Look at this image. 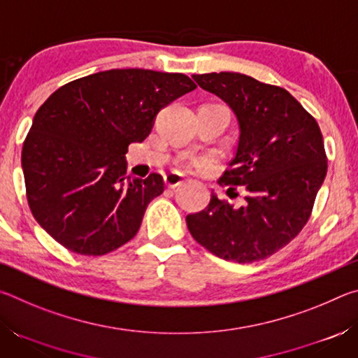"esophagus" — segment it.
Returning <instances> with one entry per match:
<instances>
[{"mask_svg":"<svg viewBox=\"0 0 358 358\" xmlns=\"http://www.w3.org/2000/svg\"><path fill=\"white\" fill-rule=\"evenodd\" d=\"M164 183H166L167 187L173 189V187H177V186L185 183V177H183V175L177 173V172H171V173L164 175Z\"/></svg>","mask_w":358,"mask_h":358,"instance_id":"1","label":"esophagus"}]
</instances>
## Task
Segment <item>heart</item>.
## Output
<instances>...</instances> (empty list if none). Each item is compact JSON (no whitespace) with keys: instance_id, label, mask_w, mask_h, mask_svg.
<instances>
[{"instance_id":"b5f03b06","label":"heart","mask_w":358,"mask_h":358,"mask_svg":"<svg viewBox=\"0 0 358 358\" xmlns=\"http://www.w3.org/2000/svg\"><path fill=\"white\" fill-rule=\"evenodd\" d=\"M181 167H183L185 171H196L197 162L194 159H183L181 161Z\"/></svg>"}]
</instances>
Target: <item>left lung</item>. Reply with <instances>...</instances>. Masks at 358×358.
<instances>
[{
	"instance_id": "1",
	"label": "left lung",
	"mask_w": 358,
	"mask_h": 358,
	"mask_svg": "<svg viewBox=\"0 0 358 358\" xmlns=\"http://www.w3.org/2000/svg\"><path fill=\"white\" fill-rule=\"evenodd\" d=\"M205 92L232 108L238 123L234 159L221 186H241L245 203L220 201L187 215L197 243L224 260L257 262L280 251L310 220L327 175V156L317 121L292 94L238 72L194 74ZM238 196V194H235Z\"/></svg>"
}]
</instances>
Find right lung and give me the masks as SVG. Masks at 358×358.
Here are the masks:
<instances>
[{"mask_svg":"<svg viewBox=\"0 0 358 358\" xmlns=\"http://www.w3.org/2000/svg\"><path fill=\"white\" fill-rule=\"evenodd\" d=\"M192 90L185 74L110 69L50 94L22 150L28 205L39 226L83 256L128 243L164 180L128 177L124 155L148 137L162 107Z\"/></svg>","mask_w":358,"mask_h":358,"instance_id":"add662e5","label":"right lung"}]
</instances>
